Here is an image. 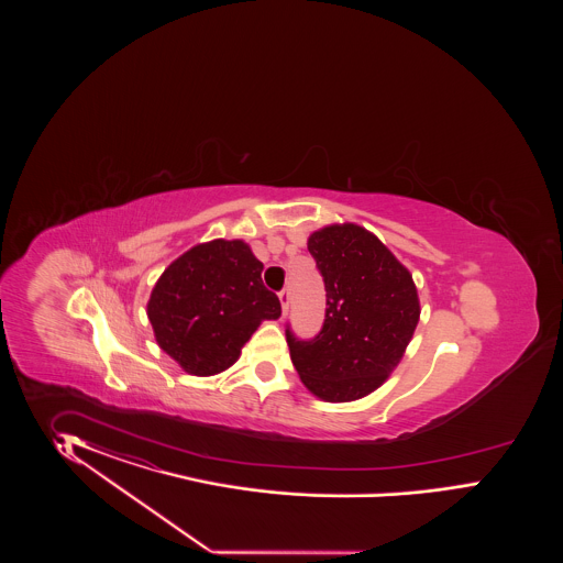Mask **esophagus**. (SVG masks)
I'll return each mask as SVG.
<instances>
[{
	"instance_id": "esophagus-1",
	"label": "esophagus",
	"mask_w": 563,
	"mask_h": 563,
	"mask_svg": "<svg viewBox=\"0 0 563 563\" xmlns=\"http://www.w3.org/2000/svg\"><path fill=\"white\" fill-rule=\"evenodd\" d=\"M278 299H280V306H283V313H287L289 311L290 303V290L289 287H285V289L278 292Z\"/></svg>"
}]
</instances>
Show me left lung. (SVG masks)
Here are the masks:
<instances>
[{
  "mask_svg": "<svg viewBox=\"0 0 563 563\" xmlns=\"http://www.w3.org/2000/svg\"><path fill=\"white\" fill-rule=\"evenodd\" d=\"M307 250L324 276L325 320L311 341L287 328L290 361L309 393L351 402L400 363L419 324L417 287L393 252L353 222L311 233Z\"/></svg>",
  "mask_w": 563,
  "mask_h": 563,
  "instance_id": "obj_1",
  "label": "left lung"
}]
</instances>
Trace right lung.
<instances>
[{
    "mask_svg": "<svg viewBox=\"0 0 563 563\" xmlns=\"http://www.w3.org/2000/svg\"><path fill=\"white\" fill-rule=\"evenodd\" d=\"M262 271L241 239H214L177 257L156 280L146 307L158 346L191 375L231 367L257 325L280 316Z\"/></svg>",
    "mask_w": 563,
    "mask_h": 563,
    "instance_id": "obj_1",
    "label": "right lung"
}]
</instances>
